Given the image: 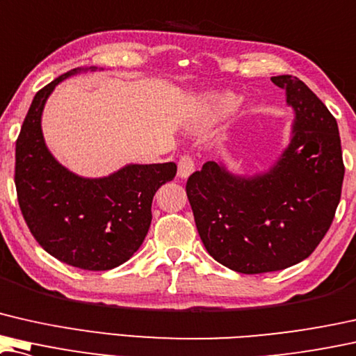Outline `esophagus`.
I'll use <instances>...</instances> for the list:
<instances>
[{
    "label": "esophagus",
    "mask_w": 356,
    "mask_h": 356,
    "mask_svg": "<svg viewBox=\"0 0 356 356\" xmlns=\"http://www.w3.org/2000/svg\"><path fill=\"white\" fill-rule=\"evenodd\" d=\"M194 159L191 156H181V159H179L178 162V177L179 178H188L191 173L194 172Z\"/></svg>",
    "instance_id": "34e87169"
}]
</instances>
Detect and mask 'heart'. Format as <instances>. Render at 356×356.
I'll use <instances>...</instances> for the list:
<instances>
[{"instance_id": "b5f03b06", "label": "heart", "mask_w": 356, "mask_h": 356, "mask_svg": "<svg viewBox=\"0 0 356 356\" xmlns=\"http://www.w3.org/2000/svg\"><path fill=\"white\" fill-rule=\"evenodd\" d=\"M238 104V97L228 91L205 92L194 104V109L189 115L191 127L195 130H202L215 123L218 118L229 114Z\"/></svg>"}]
</instances>
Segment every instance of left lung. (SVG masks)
Here are the masks:
<instances>
[{
  "instance_id": "1",
  "label": "left lung",
  "mask_w": 356,
  "mask_h": 356,
  "mask_svg": "<svg viewBox=\"0 0 356 356\" xmlns=\"http://www.w3.org/2000/svg\"><path fill=\"white\" fill-rule=\"evenodd\" d=\"M293 109L289 146L268 172L242 177L205 162L186 194L205 249L244 275L305 260L331 226L341 200L343 161L336 118L292 75L271 76Z\"/></svg>"
}]
</instances>
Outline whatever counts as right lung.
<instances>
[{
    "label": "right lung",
    "mask_w": 356,
    "mask_h": 356,
    "mask_svg": "<svg viewBox=\"0 0 356 356\" xmlns=\"http://www.w3.org/2000/svg\"><path fill=\"white\" fill-rule=\"evenodd\" d=\"M85 70L72 69L35 95L15 141L14 181L25 223L49 255L81 270L104 271L140 249L151 226L154 194L172 181L177 165L130 163L109 177L83 178L56 161L46 147L41 114L56 86Z\"/></svg>",
    "instance_id": "1"
}]
</instances>
